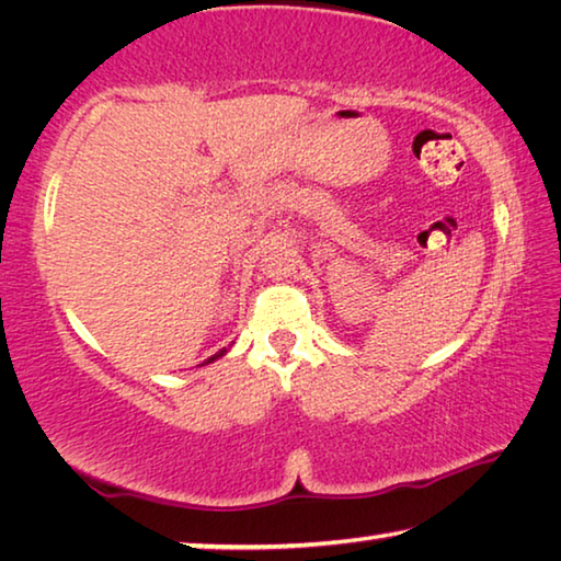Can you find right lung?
Masks as SVG:
<instances>
[{"mask_svg":"<svg viewBox=\"0 0 561 561\" xmlns=\"http://www.w3.org/2000/svg\"><path fill=\"white\" fill-rule=\"evenodd\" d=\"M225 351H227V348H222V351H217V354H215V356H210V358H207V360H205V364H213V360H217V358H220V356H225Z\"/></svg>","mask_w":561,"mask_h":561,"instance_id":"right-lung-1","label":"right lung"}]
</instances>
